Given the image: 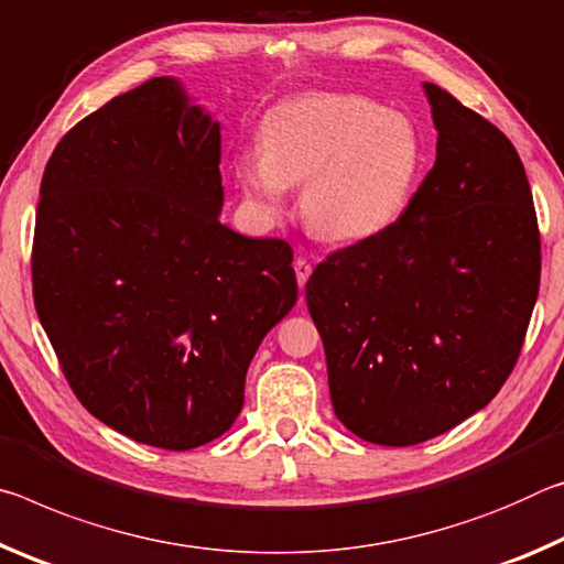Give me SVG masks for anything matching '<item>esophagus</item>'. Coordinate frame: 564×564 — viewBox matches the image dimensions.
I'll return each instance as SVG.
<instances>
[{
	"instance_id": "1",
	"label": "esophagus",
	"mask_w": 564,
	"mask_h": 564,
	"mask_svg": "<svg viewBox=\"0 0 564 564\" xmlns=\"http://www.w3.org/2000/svg\"><path fill=\"white\" fill-rule=\"evenodd\" d=\"M294 274H297L300 288H304V284H307V280H310V274H312V264L304 260V257H297V260H294Z\"/></svg>"
}]
</instances>
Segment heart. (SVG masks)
Segmentation results:
<instances>
[{"label": "heart", "mask_w": 564, "mask_h": 564, "mask_svg": "<svg viewBox=\"0 0 564 564\" xmlns=\"http://www.w3.org/2000/svg\"><path fill=\"white\" fill-rule=\"evenodd\" d=\"M260 150L235 164L249 205L280 217L292 184L304 182V221L339 245L384 235L408 209L422 170L410 119L357 95H302L272 107Z\"/></svg>", "instance_id": "heart-1"}]
</instances>
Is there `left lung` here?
I'll use <instances>...</instances> for the list:
<instances>
[{
    "label": "left lung",
    "instance_id": "8db88e82",
    "mask_svg": "<svg viewBox=\"0 0 564 564\" xmlns=\"http://www.w3.org/2000/svg\"><path fill=\"white\" fill-rule=\"evenodd\" d=\"M435 167L384 235L307 280L332 408L357 437L410 447L482 410L507 382L540 292V229L512 142L424 82Z\"/></svg>",
    "mask_w": 564,
    "mask_h": 564
}]
</instances>
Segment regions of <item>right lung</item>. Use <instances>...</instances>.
Returning a JSON list of instances; mask_svg holds the SVG:
<instances>
[{"label":"right lung","mask_w":564,"mask_h":564,"mask_svg":"<svg viewBox=\"0 0 564 564\" xmlns=\"http://www.w3.org/2000/svg\"><path fill=\"white\" fill-rule=\"evenodd\" d=\"M219 142L154 77L62 137L34 221V307L72 392L174 452L232 427L257 347L297 302L292 247L219 221Z\"/></svg>","instance_id":"add662e5"}]
</instances>
